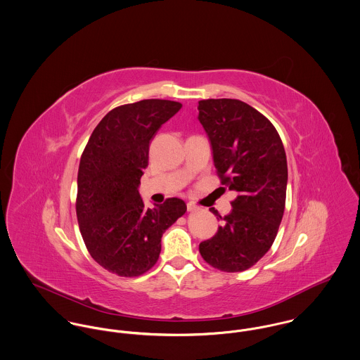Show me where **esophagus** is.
Segmentation results:
<instances>
[{"mask_svg": "<svg viewBox=\"0 0 360 360\" xmlns=\"http://www.w3.org/2000/svg\"><path fill=\"white\" fill-rule=\"evenodd\" d=\"M186 207H188V211H198V210H199V207H198L195 202H192V201L188 202Z\"/></svg>", "mask_w": 360, "mask_h": 360, "instance_id": "esophagus-1", "label": "esophagus"}]
</instances>
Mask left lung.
I'll return each mask as SVG.
<instances>
[{
	"instance_id": "left-lung-1",
	"label": "left lung",
	"mask_w": 360,
	"mask_h": 360,
	"mask_svg": "<svg viewBox=\"0 0 360 360\" xmlns=\"http://www.w3.org/2000/svg\"><path fill=\"white\" fill-rule=\"evenodd\" d=\"M199 120L212 148L221 184L238 192L232 211L211 239L202 259L222 272L254 266L272 247L285 205L287 159L274 124L239 99L199 101Z\"/></svg>"
}]
</instances>
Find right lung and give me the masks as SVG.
<instances>
[{"instance_id":"obj_1","label":"right lung","mask_w":360,"mask_h":360,"mask_svg":"<svg viewBox=\"0 0 360 360\" xmlns=\"http://www.w3.org/2000/svg\"><path fill=\"white\" fill-rule=\"evenodd\" d=\"M182 105L143 99L110 110L95 127L81 155L76 212L91 257L106 271L141 276L155 266L162 233L186 211L169 198L145 208L138 186L156 132Z\"/></svg>"}]
</instances>
